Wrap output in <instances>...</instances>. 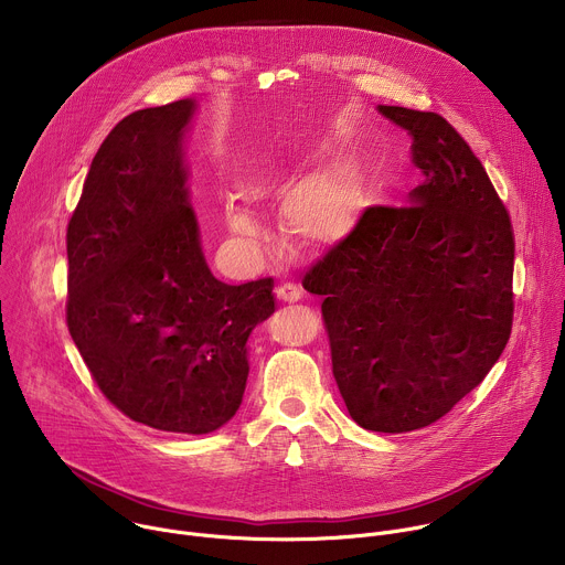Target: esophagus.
Returning a JSON list of instances; mask_svg holds the SVG:
<instances>
[{
  "label": "esophagus",
  "instance_id": "obj_1",
  "mask_svg": "<svg viewBox=\"0 0 565 565\" xmlns=\"http://www.w3.org/2000/svg\"><path fill=\"white\" fill-rule=\"evenodd\" d=\"M277 297H279L281 301L295 303V301H299V297H301V288L295 286V284H281V286H277Z\"/></svg>",
  "mask_w": 565,
  "mask_h": 565
}]
</instances>
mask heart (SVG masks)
Returning a JSON list of instances; mask_svg holds the SVG:
<instances>
[{"mask_svg": "<svg viewBox=\"0 0 565 565\" xmlns=\"http://www.w3.org/2000/svg\"><path fill=\"white\" fill-rule=\"evenodd\" d=\"M281 183L273 177H244L241 194L259 201L281 192ZM362 183L353 170H327L297 181L281 199L279 221L290 246L299 253H324L344 241L358 225L362 214ZM227 225L246 238L259 234L257 216L234 201L225 205Z\"/></svg>", "mask_w": 565, "mask_h": 565, "instance_id": "1", "label": "heart"}]
</instances>
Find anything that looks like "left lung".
Listing matches in <instances>:
<instances>
[{
    "label": "left lung",
    "instance_id": "1",
    "mask_svg": "<svg viewBox=\"0 0 565 565\" xmlns=\"http://www.w3.org/2000/svg\"><path fill=\"white\" fill-rule=\"evenodd\" d=\"M425 174L409 205H371L312 264L338 388L382 434L429 427L501 358L514 317V230L465 138L438 114L377 107Z\"/></svg>",
    "mask_w": 565,
    "mask_h": 565
}]
</instances>
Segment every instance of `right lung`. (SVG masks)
Returning <instances> with one entry per match:
<instances>
[{"mask_svg": "<svg viewBox=\"0 0 565 565\" xmlns=\"http://www.w3.org/2000/svg\"><path fill=\"white\" fill-rule=\"evenodd\" d=\"M194 100L140 109L100 145L66 227V327L127 418L210 434L238 409L246 342L275 312V281H218L188 199Z\"/></svg>", "mask_w": 565, "mask_h": 565, "instance_id": "right-lung-1", "label": "right lung"}]
</instances>
